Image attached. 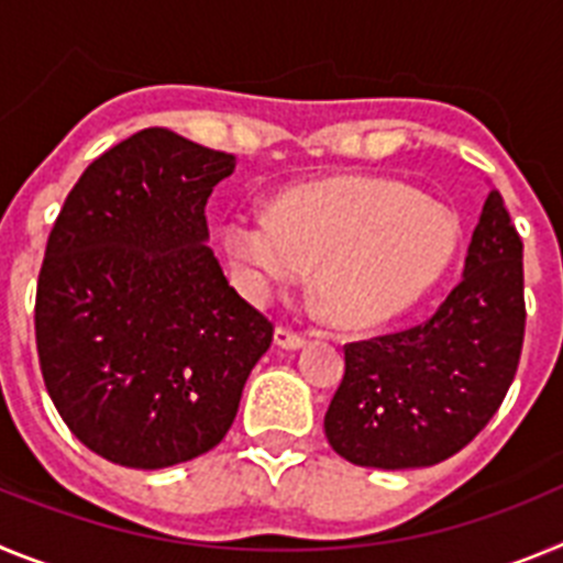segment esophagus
<instances>
[{
	"label": "esophagus",
	"mask_w": 563,
	"mask_h": 563,
	"mask_svg": "<svg viewBox=\"0 0 563 563\" xmlns=\"http://www.w3.org/2000/svg\"><path fill=\"white\" fill-rule=\"evenodd\" d=\"M273 343H276V346H282V350H301V346H305V338L298 335V332H292V330H287V327H278L276 332H273Z\"/></svg>",
	"instance_id": "obj_1"
}]
</instances>
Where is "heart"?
<instances>
[{"label":"heart","mask_w":563,"mask_h":563,"mask_svg":"<svg viewBox=\"0 0 563 563\" xmlns=\"http://www.w3.org/2000/svg\"><path fill=\"white\" fill-rule=\"evenodd\" d=\"M239 290L265 298L312 267L321 310L341 330H375L420 301L449 271L460 220L449 206L386 177H335L239 208L222 225Z\"/></svg>","instance_id":"obj_1"}]
</instances>
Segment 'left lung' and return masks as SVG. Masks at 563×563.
Here are the masks:
<instances>
[{"label":"left lung","mask_w":563,"mask_h":563,"mask_svg":"<svg viewBox=\"0 0 563 563\" xmlns=\"http://www.w3.org/2000/svg\"><path fill=\"white\" fill-rule=\"evenodd\" d=\"M521 341V239L490 188L460 285L440 310L411 330L346 343V369L324 417L327 440L352 465L383 471L449 460L501 406Z\"/></svg>","instance_id":"left-lung-1"}]
</instances>
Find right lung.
Here are the masks:
<instances>
[{
    "instance_id": "right-lung-1",
    "label": "right lung",
    "mask_w": 563,
    "mask_h": 563,
    "mask_svg": "<svg viewBox=\"0 0 563 563\" xmlns=\"http://www.w3.org/2000/svg\"><path fill=\"white\" fill-rule=\"evenodd\" d=\"M236 157L143 129L78 177L36 290L44 386L67 429L123 467L220 445L273 324L228 285L206 202Z\"/></svg>"
}]
</instances>
